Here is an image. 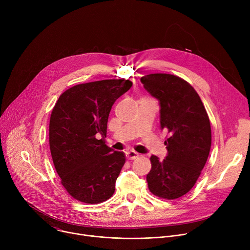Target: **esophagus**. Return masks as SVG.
Listing matches in <instances>:
<instances>
[{
  "label": "esophagus",
  "mask_w": 250,
  "mask_h": 250,
  "mask_svg": "<svg viewBox=\"0 0 250 250\" xmlns=\"http://www.w3.org/2000/svg\"><path fill=\"white\" fill-rule=\"evenodd\" d=\"M138 156H139V154H138L137 152L133 151V150L127 151V152L125 153V157H126V159H128V160H133V159H136Z\"/></svg>",
  "instance_id": "esophagus-1"
}]
</instances>
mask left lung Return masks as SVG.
<instances>
[{
  "label": "left lung",
  "instance_id": "left-lung-1",
  "mask_svg": "<svg viewBox=\"0 0 250 250\" xmlns=\"http://www.w3.org/2000/svg\"><path fill=\"white\" fill-rule=\"evenodd\" d=\"M140 81L159 101L160 125L167 132L166 158L150 157L148 189L156 197L175 200L194 187L207 162L211 146L209 119L198 93L184 79L154 73Z\"/></svg>",
  "mask_w": 250,
  "mask_h": 250
}]
</instances>
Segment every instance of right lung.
I'll list each match as a JSON object with an SVG mask.
<instances>
[{"instance_id":"1","label":"right lung","mask_w":250,"mask_h":250,"mask_svg":"<svg viewBox=\"0 0 250 250\" xmlns=\"http://www.w3.org/2000/svg\"><path fill=\"white\" fill-rule=\"evenodd\" d=\"M132 82L109 79L73 86L63 92L49 122V146L61 184L75 200L100 204L115 193L125 162L124 152L104 145L112 105Z\"/></svg>"}]
</instances>
